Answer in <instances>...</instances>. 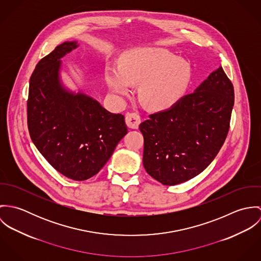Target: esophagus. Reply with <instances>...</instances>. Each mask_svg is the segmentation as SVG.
Returning a JSON list of instances; mask_svg holds the SVG:
<instances>
[{"label":"esophagus","instance_id":"34e87169","mask_svg":"<svg viewBox=\"0 0 261 261\" xmlns=\"http://www.w3.org/2000/svg\"><path fill=\"white\" fill-rule=\"evenodd\" d=\"M125 123L129 128L137 129L141 123V117L135 112L127 113L125 115Z\"/></svg>","mask_w":261,"mask_h":261}]
</instances>
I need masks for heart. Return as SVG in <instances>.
Segmentation results:
<instances>
[{
	"instance_id": "b5f03b06",
	"label": "heart",
	"mask_w": 261,
	"mask_h": 261,
	"mask_svg": "<svg viewBox=\"0 0 261 261\" xmlns=\"http://www.w3.org/2000/svg\"><path fill=\"white\" fill-rule=\"evenodd\" d=\"M192 74L191 65L168 50L144 47L127 52L120 67L109 65L105 78L112 92L119 96L129 95L133 84H140L141 102L149 110L164 111L186 95Z\"/></svg>"
}]
</instances>
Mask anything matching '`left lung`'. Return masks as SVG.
<instances>
[{"mask_svg":"<svg viewBox=\"0 0 261 261\" xmlns=\"http://www.w3.org/2000/svg\"><path fill=\"white\" fill-rule=\"evenodd\" d=\"M233 106V84L219 67L173 108L149 114L140 124L147 173L166 186L202 173L223 146Z\"/></svg>","mask_w":261,"mask_h":261,"instance_id":"1","label":"left lung"}]
</instances>
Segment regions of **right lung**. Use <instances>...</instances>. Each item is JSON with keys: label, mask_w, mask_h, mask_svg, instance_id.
I'll list each match as a JSON object with an SVG mask.
<instances>
[{"label": "right lung", "mask_w": 261, "mask_h": 261, "mask_svg": "<svg viewBox=\"0 0 261 261\" xmlns=\"http://www.w3.org/2000/svg\"><path fill=\"white\" fill-rule=\"evenodd\" d=\"M64 42L38 62L27 101L32 142L60 174L75 181L96 175L127 134L124 116L108 112L92 97L61 83V58L77 47Z\"/></svg>", "instance_id": "right-lung-1"}]
</instances>
